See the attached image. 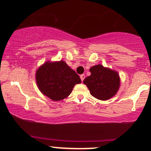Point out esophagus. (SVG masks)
I'll use <instances>...</instances> for the list:
<instances>
[{"mask_svg":"<svg viewBox=\"0 0 151 151\" xmlns=\"http://www.w3.org/2000/svg\"><path fill=\"white\" fill-rule=\"evenodd\" d=\"M80 78H81V81H84V79H85V75H84V74H81V75H80Z\"/></svg>","mask_w":151,"mask_h":151,"instance_id":"34e87169","label":"esophagus"}]
</instances>
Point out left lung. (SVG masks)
Returning a JSON list of instances; mask_svg holds the SVG:
<instances>
[{
    "label": "left lung",
    "mask_w": 151,
    "mask_h": 151,
    "mask_svg": "<svg viewBox=\"0 0 151 151\" xmlns=\"http://www.w3.org/2000/svg\"><path fill=\"white\" fill-rule=\"evenodd\" d=\"M89 70L91 75L83 82L93 97L106 101L116 95L120 86V77L116 71L101 65L93 66Z\"/></svg>",
    "instance_id": "8db88e82"
}]
</instances>
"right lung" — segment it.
Here are the masks:
<instances>
[{
  "mask_svg": "<svg viewBox=\"0 0 151 151\" xmlns=\"http://www.w3.org/2000/svg\"><path fill=\"white\" fill-rule=\"evenodd\" d=\"M40 91L53 101H61L72 92L75 84L81 82L75 71L64 61L46 62L36 71Z\"/></svg>",
  "mask_w": 151,
  "mask_h": 151,
  "instance_id": "1",
  "label": "right lung"
}]
</instances>
